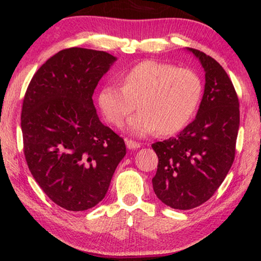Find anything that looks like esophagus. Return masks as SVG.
<instances>
[{
    "label": "esophagus",
    "instance_id": "esophagus-1",
    "mask_svg": "<svg viewBox=\"0 0 261 261\" xmlns=\"http://www.w3.org/2000/svg\"><path fill=\"white\" fill-rule=\"evenodd\" d=\"M126 145H127V148H129V149H135V148L140 147V144H139V142L133 141V140H128V139H126Z\"/></svg>",
    "mask_w": 261,
    "mask_h": 261
}]
</instances>
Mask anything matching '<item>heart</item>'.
I'll use <instances>...</instances> for the list:
<instances>
[{"instance_id":"1","label":"heart","mask_w":261,"mask_h":261,"mask_svg":"<svg viewBox=\"0 0 261 261\" xmlns=\"http://www.w3.org/2000/svg\"><path fill=\"white\" fill-rule=\"evenodd\" d=\"M202 96V82L190 69L158 60H144L128 70L122 87L105 85L98 92V107L114 126L137 108L127 127L138 137L159 129L163 135L183 129L195 116Z\"/></svg>"}]
</instances>
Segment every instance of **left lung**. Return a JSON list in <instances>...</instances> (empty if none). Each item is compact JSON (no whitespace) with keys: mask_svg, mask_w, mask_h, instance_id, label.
<instances>
[{"mask_svg":"<svg viewBox=\"0 0 261 261\" xmlns=\"http://www.w3.org/2000/svg\"><path fill=\"white\" fill-rule=\"evenodd\" d=\"M205 72L197 115L177 138L158 141V170L152 184L156 197L173 209L188 210L212 197L229 172L240 124L239 99L223 67L210 56L188 48Z\"/></svg>","mask_w":261,"mask_h":261,"instance_id":"8db88e82","label":"left lung"}]
</instances>
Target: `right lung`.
<instances>
[{
  "instance_id": "1",
  "label": "right lung",
  "mask_w": 261,
  "mask_h": 261,
  "mask_svg": "<svg viewBox=\"0 0 261 261\" xmlns=\"http://www.w3.org/2000/svg\"><path fill=\"white\" fill-rule=\"evenodd\" d=\"M116 57L71 47L41 65L23 98L21 129L32 176L49 199L70 212L98 204L126 155L123 139L103 124L95 88Z\"/></svg>"
}]
</instances>
